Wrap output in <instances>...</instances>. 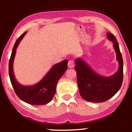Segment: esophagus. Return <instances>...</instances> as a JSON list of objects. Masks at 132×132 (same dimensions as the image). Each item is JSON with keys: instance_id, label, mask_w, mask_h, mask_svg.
<instances>
[{"instance_id": "34e87169", "label": "esophagus", "mask_w": 132, "mask_h": 132, "mask_svg": "<svg viewBox=\"0 0 132 132\" xmlns=\"http://www.w3.org/2000/svg\"><path fill=\"white\" fill-rule=\"evenodd\" d=\"M68 67L69 68H73V67H74L75 65V63H74V61H73V60H70V61H69L68 62Z\"/></svg>"}]
</instances>
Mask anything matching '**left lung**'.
<instances>
[{
  "instance_id": "8db88e82",
  "label": "left lung",
  "mask_w": 132,
  "mask_h": 132,
  "mask_svg": "<svg viewBox=\"0 0 132 132\" xmlns=\"http://www.w3.org/2000/svg\"><path fill=\"white\" fill-rule=\"evenodd\" d=\"M113 46L119 63V68L115 74L109 77L100 75L81 58L75 59V70L77 71V81L81 97L86 101L102 102L112 97L119 90L122 84L123 63L118 42L110 32L106 33Z\"/></svg>"
}]
</instances>
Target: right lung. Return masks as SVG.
I'll use <instances>...</instances> for the list:
<instances>
[{
    "mask_svg": "<svg viewBox=\"0 0 132 132\" xmlns=\"http://www.w3.org/2000/svg\"><path fill=\"white\" fill-rule=\"evenodd\" d=\"M27 33L26 31L15 41L9 63V73L11 83L17 95L26 103L42 105L51 101L56 93L58 82L68 69V60L55 64L43 79L33 86H23L17 81L13 72V62L18 45Z\"/></svg>",
    "mask_w": 132,
    "mask_h": 132,
    "instance_id": "1",
    "label": "right lung"
}]
</instances>
